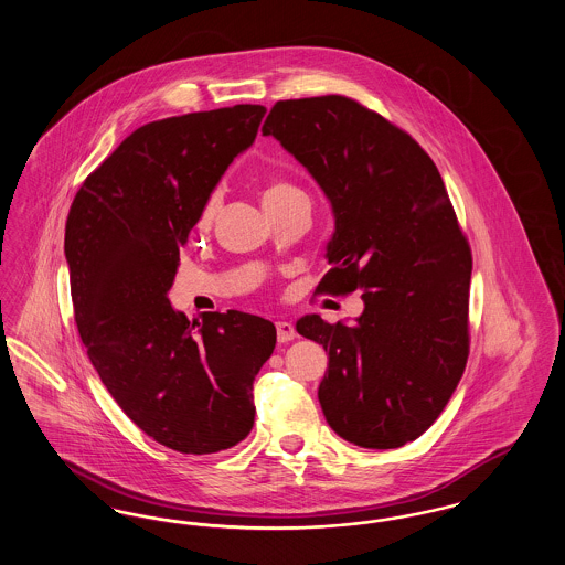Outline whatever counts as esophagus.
Returning a JSON list of instances; mask_svg holds the SVG:
<instances>
[{
	"mask_svg": "<svg viewBox=\"0 0 565 565\" xmlns=\"http://www.w3.org/2000/svg\"><path fill=\"white\" fill-rule=\"evenodd\" d=\"M275 326H277V341H279V343H288V341L296 339V330L292 323L277 322Z\"/></svg>",
	"mask_w": 565,
	"mask_h": 565,
	"instance_id": "esophagus-1",
	"label": "esophagus"
}]
</instances>
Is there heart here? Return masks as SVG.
<instances>
[{
    "label": "heart",
    "instance_id": "b5f03b06",
    "mask_svg": "<svg viewBox=\"0 0 565 565\" xmlns=\"http://www.w3.org/2000/svg\"><path fill=\"white\" fill-rule=\"evenodd\" d=\"M292 190L298 189L292 186V184H288V182H270L269 189L265 192V199L279 196V194H286V192H292ZM217 207H220V194L214 192V194L207 196V201H205V205H203V210H201L199 222H201V224H210V222L214 220L215 214H217Z\"/></svg>",
    "mask_w": 565,
    "mask_h": 565
}]
</instances>
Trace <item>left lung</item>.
I'll return each mask as SVG.
<instances>
[{
  "label": "left lung",
  "mask_w": 565,
  "mask_h": 565,
  "mask_svg": "<svg viewBox=\"0 0 565 565\" xmlns=\"http://www.w3.org/2000/svg\"><path fill=\"white\" fill-rule=\"evenodd\" d=\"M318 180L337 226L318 295L364 298L353 326L305 316L328 351L318 398L341 438L396 449L456 392L470 353L472 252L428 152L345 95L277 102L263 125Z\"/></svg>",
  "instance_id": "left-lung-1"
}]
</instances>
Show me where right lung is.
<instances>
[{"mask_svg":"<svg viewBox=\"0 0 565 565\" xmlns=\"http://www.w3.org/2000/svg\"><path fill=\"white\" fill-rule=\"evenodd\" d=\"M263 106L192 111L135 129L74 196L65 258L74 320L111 398L164 447L205 456L254 426V376L275 350L269 320L173 311L180 247L220 175L258 134Z\"/></svg>","mask_w":565,"mask_h":565,"instance_id":"right-lung-1","label":"right lung"}]
</instances>
